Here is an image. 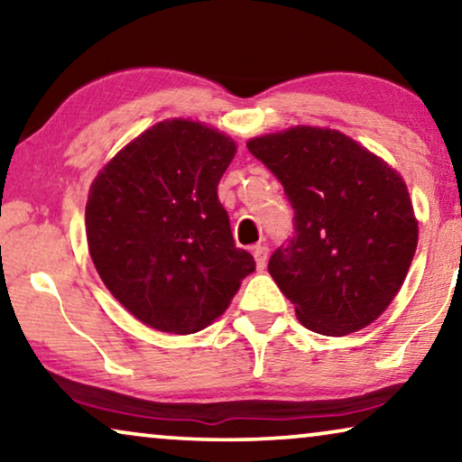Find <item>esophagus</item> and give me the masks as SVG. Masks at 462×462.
Segmentation results:
<instances>
[{"instance_id":"1","label":"esophagus","mask_w":462,"mask_h":462,"mask_svg":"<svg viewBox=\"0 0 462 462\" xmlns=\"http://www.w3.org/2000/svg\"><path fill=\"white\" fill-rule=\"evenodd\" d=\"M252 254H254V261H256L258 271H263L264 264H267V256H269L267 244H256L254 248H252Z\"/></svg>"}]
</instances>
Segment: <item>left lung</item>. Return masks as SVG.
I'll use <instances>...</instances> for the list:
<instances>
[{"label": "left lung", "mask_w": 462, "mask_h": 462, "mask_svg": "<svg viewBox=\"0 0 462 462\" xmlns=\"http://www.w3.org/2000/svg\"><path fill=\"white\" fill-rule=\"evenodd\" d=\"M294 210V233L269 273L305 328L343 337L372 324L400 292L419 223L406 182L337 130L296 125L252 138Z\"/></svg>", "instance_id": "left-lung-1"}]
</instances>
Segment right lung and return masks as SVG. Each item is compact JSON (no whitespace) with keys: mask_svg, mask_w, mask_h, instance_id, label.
Segmentation results:
<instances>
[{"mask_svg":"<svg viewBox=\"0 0 462 462\" xmlns=\"http://www.w3.org/2000/svg\"><path fill=\"white\" fill-rule=\"evenodd\" d=\"M236 143L189 119L143 132L106 163L86 204L88 248L109 292L160 332L204 330L254 271L236 248L218 180Z\"/></svg>","mask_w":462,"mask_h":462,"instance_id":"obj_1","label":"right lung"}]
</instances>
